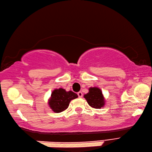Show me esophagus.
I'll return each mask as SVG.
<instances>
[{"label":"esophagus","instance_id":"34e87169","mask_svg":"<svg viewBox=\"0 0 152 152\" xmlns=\"http://www.w3.org/2000/svg\"><path fill=\"white\" fill-rule=\"evenodd\" d=\"M77 96H78L79 98H82V97H83V93L81 92V91H80V92H77Z\"/></svg>","mask_w":152,"mask_h":152}]
</instances>
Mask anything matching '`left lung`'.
<instances>
[{"label":"left lung","mask_w":152,"mask_h":152,"mask_svg":"<svg viewBox=\"0 0 152 152\" xmlns=\"http://www.w3.org/2000/svg\"><path fill=\"white\" fill-rule=\"evenodd\" d=\"M84 98L89 105L96 109L103 108L105 104V100L102 91L98 87L89 88L88 92L84 95Z\"/></svg>","instance_id":"obj_1"}]
</instances>
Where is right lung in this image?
<instances>
[{
  "instance_id": "add662e5",
  "label": "right lung",
  "mask_w": 152,
  "mask_h": 152,
  "mask_svg": "<svg viewBox=\"0 0 152 152\" xmlns=\"http://www.w3.org/2000/svg\"><path fill=\"white\" fill-rule=\"evenodd\" d=\"M77 97L76 93L71 91L67 92L62 88L54 89L48 100V104L54 112L60 113L67 109L71 100Z\"/></svg>"
}]
</instances>
